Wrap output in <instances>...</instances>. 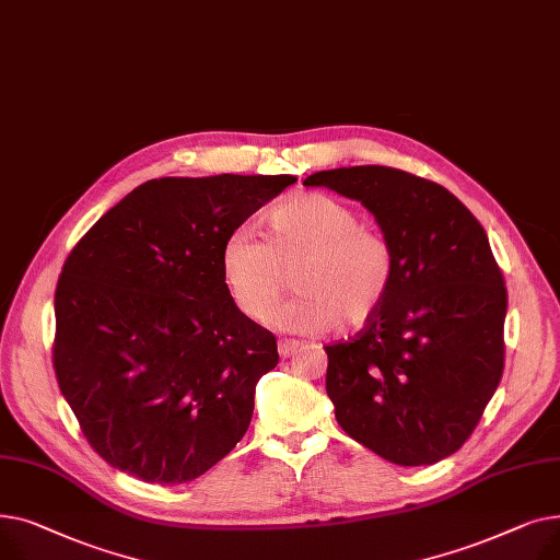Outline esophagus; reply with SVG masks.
Instances as JSON below:
<instances>
[{
  "instance_id": "34e87169",
  "label": "esophagus",
  "mask_w": 560,
  "mask_h": 560,
  "mask_svg": "<svg viewBox=\"0 0 560 560\" xmlns=\"http://www.w3.org/2000/svg\"><path fill=\"white\" fill-rule=\"evenodd\" d=\"M300 340H290V338H285V340H279V354H281V359H290V357H295L298 354V349H300Z\"/></svg>"
}]
</instances>
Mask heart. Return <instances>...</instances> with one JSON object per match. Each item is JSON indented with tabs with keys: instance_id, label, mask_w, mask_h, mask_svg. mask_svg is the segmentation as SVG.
Listing matches in <instances>:
<instances>
[{
	"instance_id": "obj_1",
	"label": "heart",
	"mask_w": 560,
	"mask_h": 560,
	"mask_svg": "<svg viewBox=\"0 0 560 560\" xmlns=\"http://www.w3.org/2000/svg\"><path fill=\"white\" fill-rule=\"evenodd\" d=\"M220 270L233 304L265 319L296 272L301 295L270 317L290 334L363 327L384 308L397 277V254L384 231L327 192H304L268 213L265 241L233 229L220 252Z\"/></svg>"
}]
</instances>
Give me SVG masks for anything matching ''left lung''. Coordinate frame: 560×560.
<instances>
[{"label": "left lung", "instance_id": "left-lung-1", "mask_svg": "<svg viewBox=\"0 0 560 560\" xmlns=\"http://www.w3.org/2000/svg\"><path fill=\"white\" fill-rule=\"evenodd\" d=\"M304 186L359 199L397 254L384 308L325 347L338 424L397 465L452 456L504 372L509 295L483 226L447 188L397 167L325 170Z\"/></svg>", "mask_w": 560, "mask_h": 560}]
</instances>
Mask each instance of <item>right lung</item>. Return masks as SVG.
<instances>
[{"mask_svg": "<svg viewBox=\"0 0 560 560\" xmlns=\"http://www.w3.org/2000/svg\"><path fill=\"white\" fill-rule=\"evenodd\" d=\"M290 174L163 176L70 252L56 283L54 370L91 447L147 483L201 477L245 435L277 338L233 304L224 238Z\"/></svg>", "mask_w": 560, "mask_h": 560, "instance_id": "obj_1", "label": "right lung"}]
</instances>
